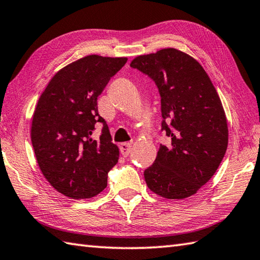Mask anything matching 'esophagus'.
<instances>
[{
	"label": "esophagus",
	"instance_id": "obj_1",
	"mask_svg": "<svg viewBox=\"0 0 260 260\" xmlns=\"http://www.w3.org/2000/svg\"><path fill=\"white\" fill-rule=\"evenodd\" d=\"M120 150H121V154L124 156V157H126L132 150V145L129 144V143H122L120 145Z\"/></svg>",
	"mask_w": 260,
	"mask_h": 260
}]
</instances>
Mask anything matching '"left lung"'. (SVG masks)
Returning a JSON list of instances; mask_svg holds the SVG:
<instances>
[{"label":"left lung","instance_id":"1","mask_svg":"<svg viewBox=\"0 0 260 260\" xmlns=\"http://www.w3.org/2000/svg\"><path fill=\"white\" fill-rule=\"evenodd\" d=\"M130 67L155 82L161 131L172 140L159 146L154 164L145 170L146 183L160 197H190L215 174L228 148V121L217 91L204 68L175 48L137 56Z\"/></svg>","mask_w":260,"mask_h":260}]
</instances>
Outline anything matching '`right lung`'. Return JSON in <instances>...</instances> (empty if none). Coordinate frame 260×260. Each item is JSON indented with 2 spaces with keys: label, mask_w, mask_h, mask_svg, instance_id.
Returning a JSON list of instances; mask_svg holds the SVG:
<instances>
[{
  "label": "right lung",
  "mask_w": 260,
  "mask_h": 260,
  "mask_svg": "<svg viewBox=\"0 0 260 260\" xmlns=\"http://www.w3.org/2000/svg\"><path fill=\"white\" fill-rule=\"evenodd\" d=\"M126 57L88 55L70 63L48 82L37 103L31 143L42 173L58 192L73 199L91 198L107 185L119 148L99 114L97 99ZM103 124L100 139L91 136Z\"/></svg>",
  "instance_id": "right-lung-1"
}]
</instances>
